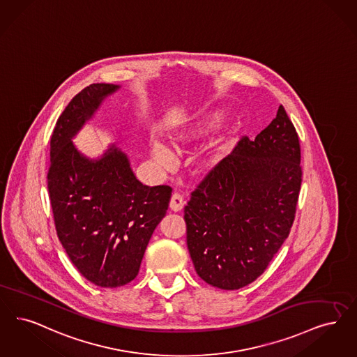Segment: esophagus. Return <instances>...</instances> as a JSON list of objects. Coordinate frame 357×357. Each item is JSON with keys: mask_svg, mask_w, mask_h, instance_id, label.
Instances as JSON below:
<instances>
[{"mask_svg": "<svg viewBox=\"0 0 357 357\" xmlns=\"http://www.w3.org/2000/svg\"><path fill=\"white\" fill-rule=\"evenodd\" d=\"M185 206V200L182 198V195L179 194H172V200H170V210L174 213H179Z\"/></svg>", "mask_w": 357, "mask_h": 357, "instance_id": "1", "label": "esophagus"}]
</instances>
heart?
Masks as SVG:
<instances>
[{"label":"heart","mask_w":357,"mask_h":357,"mask_svg":"<svg viewBox=\"0 0 357 357\" xmlns=\"http://www.w3.org/2000/svg\"><path fill=\"white\" fill-rule=\"evenodd\" d=\"M225 113L222 110H213L207 114L197 116L185 123L183 126L174 130L170 134V139L176 144H191L198 142L220 128ZM149 151L150 157L159 169L167 170L174 165V155L165 143L151 141L149 144ZM225 151L226 143H216L200 155V165L206 169H213L222 160V158L225 157Z\"/></svg>","instance_id":"b5f03b06"}]
</instances>
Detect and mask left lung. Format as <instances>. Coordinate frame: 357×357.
I'll return each instance as SVG.
<instances>
[{
    "instance_id": "1",
    "label": "left lung",
    "mask_w": 357,
    "mask_h": 357,
    "mask_svg": "<svg viewBox=\"0 0 357 357\" xmlns=\"http://www.w3.org/2000/svg\"><path fill=\"white\" fill-rule=\"evenodd\" d=\"M300 185L299 137L280 106L254 141L243 138L215 166L185 207L200 278L229 291L257 280L288 238Z\"/></svg>"
}]
</instances>
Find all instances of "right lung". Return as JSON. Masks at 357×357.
I'll return each mask as SVG.
<instances>
[{
  "instance_id": "add662e5",
  "label": "right lung",
  "mask_w": 357,
  "mask_h": 357,
  "mask_svg": "<svg viewBox=\"0 0 357 357\" xmlns=\"http://www.w3.org/2000/svg\"><path fill=\"white\" fill-rule=\"evenodd\" d=\"M119 89L93 84L70 100L52 135L47 174L58 239L79 273L103 288L137 278L172 191L169 185H142L128 153L115 143L97 158L73 143L103 100Z\"/></svg>"
}]
</instances>
